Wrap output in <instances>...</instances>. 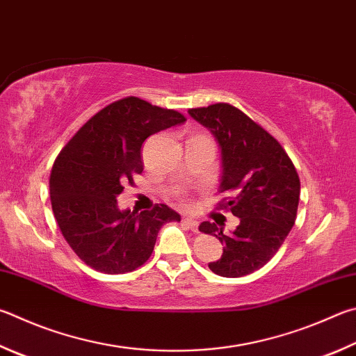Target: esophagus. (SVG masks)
I'll return each instance as SVG.
<instances>
[{
    "label": "esophagus",
    "instance_id": "obj_1",
    "mask_svg": "<svg viewBox=\"0 0 356 356\" xmlns=\"http://www.w3.org/2000/svg\"><path fill=\"white\" fill-rule=\"evenodd\" d=\"M182 222H184L190 230H193V232H197V229H199V222L196 221V219H193V218H184Z\"/></svg>",
    "mask_w": 356,
    "mask_h": 356
}]
</instances>
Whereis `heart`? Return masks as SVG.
Listing matches in <instances>:
<instances>
[{
	"instance_id": "1",
	"label": "heart",
	"mask_w": 356,
	"mask_h": 356,
	"mask_svg": "<svg viewBox=\"0 0 356 356\" xmlns=\"http://www.w3.org/2000/svg\"><path fill=\"white\" fill-rule=\"evenodd\" d=\"M180 200H182V202H185V200H186V199H185L184 196H180Z\"/></svg>"
}]
</instances>
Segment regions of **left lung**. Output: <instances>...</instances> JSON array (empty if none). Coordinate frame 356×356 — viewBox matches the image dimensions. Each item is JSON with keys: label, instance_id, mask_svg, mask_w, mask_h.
I'll use <instances>...</instances> for the list:
<instances>
[{"label": "left lung", "instance_id": "left-lung-1", "mask_svg": "<svg viewBox=\"0 0 356 356\" xmlns=\"http://www.w3.org/2000/svg\"><path fill=\"white\" fill-rule=\"evenodd\" d=\"M188 113L209 127L221 146L219 193L230 196L219 200L216 209L240 219L232 235H224L215 222L199 225L224 245L222 257L209 268L232 279L255 273L279 252L296 222L299 174L279 141L235 106L218 102Z\"/></svg>", "mask_w": 356, "mask_h": 356}]
</instances>
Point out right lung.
I'll return each instance as SVG.
<instances>
[{"mask_svg":"<svg viewBox=\"0 0 356 356\" xmlns=\"http://www.w3.org/2000/svg\"><path fill=\"white\" fill-rule=\"evenodd\" d=\"M185 116L137 96L95 113L57 156L49 176L54 218L74 254L104 274L132 273L149 260L163 224L180 221L165 204L121 211L116 196L143 172L141 145Z\"/></svg>","mask_w":356,"mask_h":356,"instance_id":"1","label":"right lung"}]
</instances>
